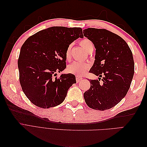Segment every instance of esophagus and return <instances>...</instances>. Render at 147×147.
Returning a JSON list of instances; mask_svg holds the SVG:
<instances>
[{
	"label": "esophagus",
	"instance_id": "esophagus-1",
	"mask_svg": "<svg viewBox=\"0 0 147 147\" xmlns=\"http://www.w3.org/2000/svg\"><path fill=\"white\" fill-rule=\"evenodd\" d=\"M82 79H83V78L80 76H78V75H77V76H76V81L77 82H79L80 81H81Z\"/></svg>",
	"mask_w": 147,
	"mask_h": 147
}]
</instances>
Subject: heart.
I'll list each match as a JSON object with an SVG mask.
<instances>
[{
    "instance_id": "obj_1",
    "label": "heart",
    "mask_w": 147,
    "mask_h": 147,
    "mask_svg": "<svg viewBox=\"0 0 147 147\" xmlns=\"http://www.w3.org/2000/svg\"><path fill=\"white\" fill-rule=\"evenodd\" d=\"M80 45L84 50L87 52L90 49L93 47L92 42L87 38H84L80 41ZM70 48L71 46H69L65 51V56L69 59L70 56ZM90 67V64L86 63H81V62H73L69 64L67 67V71L69 73L76 74L78 75H84Z\"/></svg>"
}]
</instances>
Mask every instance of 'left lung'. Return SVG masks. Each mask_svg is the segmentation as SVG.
<instances>
[{
    "label": "left lung",
    "mask_w": 147,
    "mask_h": 147,
    "mask_svg": "<svg viewBox=\"0 0 147 147\" xmlns=\"http://www.w3.org/2000/svg\"><path fill=\"white\" fill-rule=\"evenodd\" d=\"M83 35L96 48L90 72L99 76V80H90L91 86L84 93V100L92 109H110L125 97L130 88L134 74L132 51L121 37L106 29L88 28L83 30Z\"/></svg>",
    "instance_id": "obj_1"
}]
</instances>
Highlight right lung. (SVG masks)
Returning a JSON list of instances; mask_svg holds the SVG:
<instances>
[{
  "label": "right lung",
  "instance_id": "1",
  "mask_svg": "<svg viewBox=\"0 0 147 147\" xmlns=\"http://www.w3.org/2000/svg\"><path fill=\"white\" fill-rule=\"evenodd\" d=\"M83 38L80 28L54 26L29 37L21 48L18 66L21 86L32 103L43 109L61 104L76 83L72 74L56 76L66 68L65 51L74 40Z\"/></svg>",
  "mask_w": 147,
  "mask_h": 147
}]
</instances>
